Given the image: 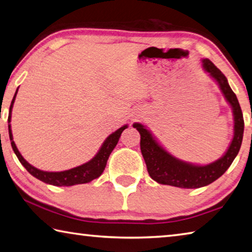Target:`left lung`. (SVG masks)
Wrapping results in <instances>:
<instances>
[{
  "instance_id": "obj_1",
  "label": "left lung",
  "mask_w": 252,
  "mask_h": 252,
  "mask_svg": "<svg viewBox=\"0 0 252 252\" xmlns=\"http://www.w3.org/2000/svg\"><path fill=\"white\" fill-rule=\"evenodd\" d=\"M202 63L205 71L208 72L209 76L219 85V88L232 108L235 120L234 138L225 155L217 161L207 165H194L174 158L158 143L144 126H142L141 123H134L133 126L136 127L141 135V152L148 167V172L151 178L159 184L181 187V189H199L209 185L228 170L240 150L245 127L240 104L238 102L235 93L228 85L225 75L209 59H203Z\"/></svg>"
}]
</instances>
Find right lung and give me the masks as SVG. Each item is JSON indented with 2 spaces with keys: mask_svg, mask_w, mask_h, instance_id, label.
<instances>
[{
  "mask_svg": "<svg viewBox=\"0 0 252 252\" xmlns=\"http://www.w3.org/2000/svg\"><path fill=\"white\" fill-rule=\"evenodd\" d=\"M17 90L14 94V97H13V100L10 106V113H8V119H7L8 123L11 122L12 108L16 97ZM126 127L127 126H123L120 127V129H118L116 132H113L112 134L109 135L106 139V141L103 142V144L101 148H100L99 152L95 154L94 158H91L89 162L82 164L80 166H77L74 168H70V170L63 171V172H45V171H40L34 166H32L31 164L22 157L21 153L18 152L14 141H13L11 125H8V134H10L12 149L16 154L18 161L22 163V165L26 168L27 172L32 174L34 177L37 178V180L46 183V184H50L54 186H72L77 184H85V183H89L93 180H94V178H97L101 175L102 172L104 171V167L107 165V161L109 157H110L113 149L116 148V145L118 143L119 139H120L123 130L126 129Z\"/></svg>",
  "mask_w": 252,
  "mask_h": 252,
  "instance_id": "add662e5",
  "label": "right lung"
}]
</instances>
